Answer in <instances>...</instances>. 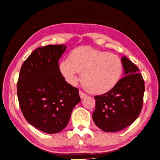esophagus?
<instances>
[{"instance_id":"obj_1","label":"esophagus","mask_w":160,"mask_h":160,"mask_svg":"<svg viewBox=\"0 0 160 160\" xmlns=\"http://www.w3.org/2000/svg\"><path fill=\"white\" fill-rule=\"evenodd\" d=\"M79 96H80V98H81V99H83V98H84L85 97H86L87 96V94L86 93H85L83 92H82V91H79Z\"/></svg>"}]
</instances>
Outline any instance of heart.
Returning a JSON list of instances; mask_svg holds the SVG:
<instances>
[{
    "label": "heart",
    "instance_id": "b5f03b06",
    "mask_svg": "<svg viewBox=\"0 0 160 160\" xmlns=\"http://www.w3.org/2000/svg\"><path fill=\"white\" fill-rule=\"evenodd\" d=\"M69 60H63L60 71L68 82L75 84L81 73L84 88L93 93H104L115 87L122 75V60L114 54L83 47L72 50Z\"/></svg>",
    "mask_w": 160,
    "mask_h": 160
}]
</instances>
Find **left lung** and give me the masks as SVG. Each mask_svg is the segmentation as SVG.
<instances>
[{"instance_id": "8db88e82", "label": "left lung", "mask_w": 160, "mask_h": 160, "mask_svg": "<svg viewBox=\"0 0 160 160\" xmlns=\"http://www.w3.org/2000/svg\"><path fill=\"white\" fill-rule=\"evenodd\" d=\"M124 76L110 91L94 96L92 118L100 129L115 132L130 126L141 113L145 81L139 68L126 56L122 58Z\"/></svg>"}]
</instances>
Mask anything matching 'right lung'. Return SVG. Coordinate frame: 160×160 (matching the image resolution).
<instances>
[{
	"instance_id": "1",
	"label": "right lung",
	"mask_w": 160,
	"mask_h": 160,
	"mask_svg": "<svg viewBox=\"0 0 160 160\" xmlns=\"http://www.w3.org/2000/svg\"><path fill=\"white\" fill-rule=\"evenodd\" d=\"M67 46L39 47L23 63L17 83L19 107L30 124L48 134L67 126L81 101L79 89L65 81L58 60Z\"/></svg>"
}]
</instances>
